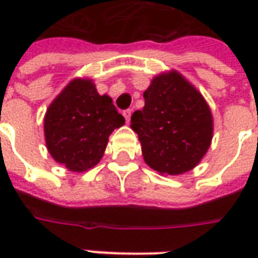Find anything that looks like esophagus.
Here are the masks:
<instances>
[{
	"label": "esophagus",
	"instance_id": "1",
	"mask_svg": "<svg viewBox=\"0 0 258 258\" xmlns=\"http://www.w3.org/2000/svg\"><path fill=\"white\" fill-rule=\"evenodd\" d=\"M131 113H133V110H131V109H127V110H124L123 112V116H124V118H125V121H127V123H128L130 118H131Z\"/></svg>",
	"mask_w": 258,
	"mask_h": 258
}]
</instances>
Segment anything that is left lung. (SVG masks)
Wrapping results in <instances>:
<instances>
[{"mask_svg": "<svg viewBox=\"0 0 258 258\" xmlns=\"http://www.w3.org/2000/svg\"><path fill=\"white\" fill-rule=\"evenodd\" d=\"M144 98V109L131 116V128L146 164L168 175L196 167L213 138V116L202 94L171 70L152 80Z\"/></svg>", "mask_w": 258, "mask_h": 258, "instance_id": "left-lung-1", "label": "left lung"}]
</instances>
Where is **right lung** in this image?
<instances>
[{
  "mask_svg": "<svg viewBox=\"0 0 258 258\" xmlns=\"http://www.w3.org/2000/svg\"><path fill=\"white\" fill-rule=\"evenodd\" d=\"M124 123L112 98L99 95L92 80L74 79L45 113L48 152L70 171H87L99 163L113 130Z\"/></svg>",
  "mask_w": 258,
  "mask_h": 258,
  "instance_id": "right-lung-1",
  "label": "right lung"
}]
</instances>
